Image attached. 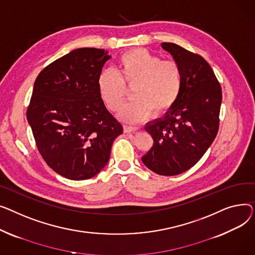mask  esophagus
Wrapping results in <instances>:
<instances>
[{
    "instance_id": "1",
    "label": "esophagus",
    "mask_w": 255,
    "mask_h": 255,
    "mask_svg": "<svg viewBox=\"0 0 255 255\" xmlns=\"http://www.w3.org/2000/svg\"><path fill=\"white\" fill-rule=\"evenodd\" d=\"M138 128H134V127H128V126H125L124 127V131L128 133V132H131V131H136Z\"/></svg>"
}]
</instances>
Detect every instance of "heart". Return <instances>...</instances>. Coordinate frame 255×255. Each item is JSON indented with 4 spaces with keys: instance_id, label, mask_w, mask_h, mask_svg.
Listing matches in <instances>:
<instances>
[{
    "instance_id": "1",
    "label": "heart",
    "mask_w": 255,
    "mask_h": 255,
    "mask_svg": "<svg viewBox=\"0 0 255 255\" xmlns=\"http://www.w3.org/2000/svg\"><path fill=\"white\" fill-rule=\"evenodd\" d=\"M131 87V102L119 112V118L128 124L141 123L152 114L169 111L183 87V72L174 61H163L141 48L124 53L118 59L117 74L104 71L98 79V87L109 110L122 108L127 88Z\"/></svg>"
}]
</instances>
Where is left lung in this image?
Wrapping results in <instances>:
<instances>
[{
    "label": "left lung",
    "instance_id": "8db88e82",
    "mask_svg": "<svg viewBox=\"0 0 255 255\" xmlns=\"http://www.w3.org/2000/svg\"><path fill=\"white\" fill-rule=\"evenodd\" d=\"M183 72L180 97L163 117L148 123L153 146L142 161L162 176L193 167L213 143L219 127L221 87L205 59L174 43H161Z\"/></svg>",
    "mask_w": 255,
    "mask_h": 255
}]
</instances>
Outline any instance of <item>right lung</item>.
<instances>
[{
  "instance_id": "obj_1",
  "label": "right lung",
  "mask_w": 255,
  "mask_h": 255,
  "mask_svg": "<svg viewBox=\"0 0 255 255\" xmlns=\"http://www.w3.org/2000/svg\"><path fill=\"white\" fill-rule=\"evenodd\" d=\"M108 51L74 49L35 81L26 117L43 159L57 174L85 180L106 166L123 126L107 110L98 79Z\"/></svg>"
}]
</instances>
